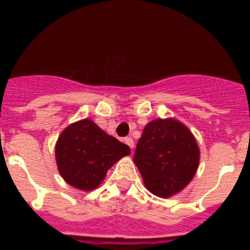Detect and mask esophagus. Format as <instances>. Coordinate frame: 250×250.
<instances>
[{"label": "esophagus", "instance_id": "34e87169", "mask_svg": "<svg viewBox=\"0 0 250 250\" xmlns=\"http://www.w3.org/2000/svg\"><path fill=\"white\" fill-rule=\"evenodd\" d=\"M125 143L127 145H128L129 148L131 149H133V146H135V143H133V140H132V137H125Z\"/></svg>", "mask_w": 250, "mask_h": 250}]
</instances>
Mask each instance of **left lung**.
Listing matches in <instances>:
<instances>
[{"mask_svg":"<svg viewBox=\"0 0 250 250\" xmlns=\"http://www.w3.org/2000/svg\"><path fill=\"white\" fill-rule=\"evenodd\" d=\"M198 160L193 135L174 119H156L145 125L133 156L146 188L160 197L180 192L196 174Z\"/></svg>","mask_w":250,"mask_h":250,"instance_id":"obj_1","label":"left lung"}]
</instances>
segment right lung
Masks as SVG:
<instances>
[{
    "instance_id": "1",
    "label": "right lung",
    "mask_w": 250,
    "mask_h": 250,
    "mask_svg": "<svg viewBox=\"0 0 250 250\" xmlns=\"http://www.w3.org/2000/svg\"><path fill=\"white\" fill-rule=\"evenodd\" d=\"M129 148L89 119L68 125L58 137L56 160L62 178L78 189L92 190Z\"/></svg>"
}]
</instances>
